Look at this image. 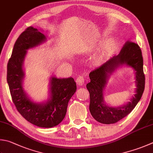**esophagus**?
Returning <instances> with one entry per match:
<instances>
[{"label": "esophagus", "mask_w": 153, "mask_h": 153, "mask_svg": "<svg viewBox=\"0 0 153 153\" xmlns=\"http://www.w3.org/2000/svg\"><path fill=\"white\" fill-rule=\"evenodd\" d=\"M76 84L79 85V86H82L83 84H84L85 82V79H84V77L82 76H80L79 75L76 78Z\"/></svg>", "instance_id": "1"}]
</instances>
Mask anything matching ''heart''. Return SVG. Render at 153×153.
Instances as JSON below:
<instances>
[{
    "label": "heart",
    "instance_id": "b5f03b06",
    "mask_svg": "<svg viewBox=\"0 0 153 153\" xmlns=\"http://www.w3.org/2000/svg\"><path fill=\"white\" fill-rule=\"evenodd\" d=\"M112 47H113V42L111 40H106V41L100 47L99 54L95 57V60H101L104 56L108 54L111 51Z\"/></svg>",
    "mask_w": 153,
    "mask_h": 153
}]
</instances>
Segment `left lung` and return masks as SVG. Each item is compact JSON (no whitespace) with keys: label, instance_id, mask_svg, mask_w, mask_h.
<instances>
[{"label":"left lung","instance_id":"obj_1","mask_svg":"<svg viewBox=\"0 0 153 153\" xmlns=\"http://www.w3.org/2000/svg\"><path fill=\"white\" fill-rule=\"evenodd\" d=\"M126 64L136 71V94L131 101L118 108H109L103 104V90L109 75L120 65ZM91 81L86 85L90 93V110L92 116L102 124L117 123L131 113L142 97L145 85L143 71L142 51L137 43L128 41L123 45L120 53L114 56L89 74Z\"/></svg>","mask_w":153,"mask_h":153}]
</instances>
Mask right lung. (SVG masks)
I'll return each mask as SVG.
<instances>
[{"label": "right lung", "mask_w": 153, "mask_h": 153, "mask_svg": "<svg viewBox=\"0 0 153 153\" xmlns=\"http://www.w3.org/2000/svg\"><path fill=\"white\" fill-rule=\"evenodd\" d=\"M46 36L36 28L28 27L14 43L12 55L7 65V82L16 110L29 123L39 127L51 128L58 125L67 113L69 100L76 90L73 78L51 80V99L45 104L34 102L22 88L24 78L22 64L28 48L45 41Z\"/></svg>", "instance_id": "1"}]
</instances>
